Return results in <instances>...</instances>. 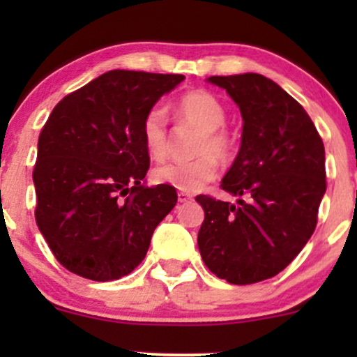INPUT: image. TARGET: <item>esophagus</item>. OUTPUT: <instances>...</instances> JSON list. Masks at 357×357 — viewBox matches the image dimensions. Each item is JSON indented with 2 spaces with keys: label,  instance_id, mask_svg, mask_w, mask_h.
Instances as JSON below:
<instances>
[{
  "label": "esophagus",
  "instance_id": "esophagus-1",
  "mask_svg": "<svg viewBox=\"0 0 357 357\" xmlns=\"http://www.w3.org/2000/svg\"><path fill=\"white\" fill-rule=\"evenodd\" d=\"M191 199H192V196L190 195V192H184V191L178 192V202L179 203H188V202H191Z\"/></svg>",
  "mask_w": 357,
  "mask_h": 357
}]
</instances>
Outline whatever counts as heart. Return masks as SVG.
<instances>
[{"instance_id": "b5f03b06", "label": "heart", "mask_w": 357, "mask_h": 357, "mask_svg": "<svg viewBox=\"0 0 357 357\" xmlns=\"http://www.w3.org/2000/svg\"><path fill=\"white\" fill-rule=\"evenodd\" d=\"M176 116L184 124L202 130L196 142L195 154L199 155L190 162H167L153 171V179L158 184H167L184 192L199 191L218 173V159H227L231 154V139L225 132L227 109L221 100L206 90H192L184 93L174 104ZM142 141L151 159L159 161L169 147L166 110L154 105L146 112L141 126Z\"/></svg>"}]
</instances>
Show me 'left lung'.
<instances>
[{
	"instance_id": "8db88e82",
	"label": "left lung",
	"mask_w": 357,
	"mask_h": 357,
	"mask_svg": "<svg viewBox=\"0 0 357 357\" xmlns=\"http://www.w3.org/2000/svg\"><path fill=\"white\" fill-rule=\"evenodd\" d=\"M238 105L243 129L221 188L236 204L199 195L198 248L208 268L235 285L280 273L305 247L326 192L324 142L298 102L260 75L210 77Z\"/></svg>"
}]
</instances>
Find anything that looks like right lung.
<instances>
[{
	"label": "right lung",
	"instance_id": "1",
	"mask_svg": "<svg viewBox=\"0 0 357 357\" xmlns=\"http://www.w3.org/2000/svg\"><path fill=\"white\" fill-rule=\"evenodd\" d=\"M184 80L174 73L110 70L63 97L38 137L35 218L56 260L96 282L144 260L174 208L173 186H146V112Z\"/></svg>",
	"mask_w": 357,
	"mask_h": 357
}]
</instances>
